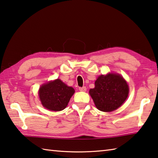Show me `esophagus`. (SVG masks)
<instances>
[{"label": "esophagus", "mask_w": 158, "mask_h": 158, "mask_svg": "<svg viewBox=\"0 0 158 158\" xmlns=\"http://www.w3.org/2000/svg\"><path fill=\"white\" fill-rule=\"evenodd\" d=\"M79 90H80V91H86V90H87V88H86V87H79Z\"/></svg>", "instance_id": "1"}]
</instances>
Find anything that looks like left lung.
Here are the masks:
<instances>
[{
  "mask_svg": "<svg viewBox=\"0 0 158 158\" xmlns=\"http://www.w3.org/2000/svg\"><path fill=\"white\" fill-rule=\"evenodd\" d=\"M89 94L100 111L110 112L117 109L126 100L129 86L121 76L109 73L98 77L95 87L90 89Z\"/></svg>",
  "mask_w": 158,
  "mask_h": 158,
  "instance_id": "obj_1",
  "label": "left lung"
}]
</instances>
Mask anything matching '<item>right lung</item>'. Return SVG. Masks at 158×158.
Returning a JSON list of instances; mask_svg holds the SVG:
<instances>
[{
    "label": "right lung",
    "mask_w": 158,
    "mask_h": 158,
    "mask_svg": "<svg viewBox=\"0 0 158 158\" xmlns=\"http://www.w3.org/2000/svg\"><path fill=\"white\" fill-rule=\"evenodd\" d=\"M74 92L72 87L57 79L43 85L39 89V97L44 107L50 111H59L67 106Z\"/></svg>",
    "instance_id": "obj_1"
}]
</instances>
